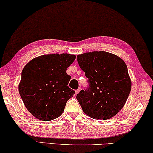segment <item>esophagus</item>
I'll list each match as a JSON object with an SVG mask.
<instances>
[{"label": "esophagus", "instance_id": "obj_1", "mask_svg": "<svg viewBox=\"0 0 153 153\" xmlns=\"http://www.w3.org/2000/svg\"><path fill=\"white\" fill-rule=\"evenodd\" d=\"M80 90H81V88H78L77 90H76V94H78V93H79V91H80Z\"/></svg>", "mask_w": 153, "mask_h": 153}]
</instances>
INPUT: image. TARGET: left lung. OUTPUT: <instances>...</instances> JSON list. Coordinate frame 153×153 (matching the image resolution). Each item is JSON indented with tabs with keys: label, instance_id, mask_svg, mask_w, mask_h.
Masks as SVG:
<instances>
[{
	"label": "left lung",
	"instance_id": "8db88e82",
	"mask_svg": "<svg viewBox=\"0 0 153 153\" xmlns=\"http://www.w3.org/2000/svg\"><path fill=\"white\" fill-rule=\"evenodd\" d=\"M77 59L90 84L87 91L77 94L82 110L94 119H110L124 107L131 89L127 65L119 56L104 51L84 53Z\"/></svg>",
	"mask_w": 153,
	"mask_h": 153
}]
</instances>
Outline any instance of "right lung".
I'll list each match as a JSON object with an SVG mask.
<instances>
[{
    "mask_svg": "<svg viewBox=\"0 0 153 153\" xmlns=\"http://www.w3.org/2000/svg\"><path fill=\"white\" fill-rule=\"evenodd\" d=\"M74 54H45L34 58L22 71L18 90L26 109L42 121L54 120L62 114L67 101L75 91L68 86L71 76L67 67Z\"/></svg>",
    "mask_w": 153,
    "mask_h": 153,
    "instance_id": "1",
    "label": "right lung"
}]
</instances>
